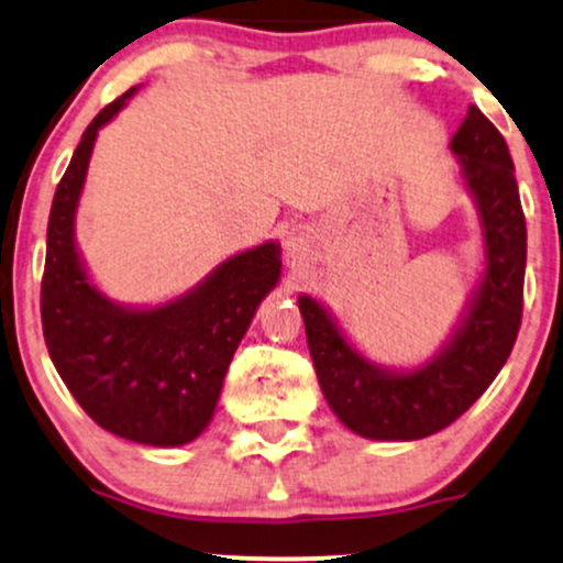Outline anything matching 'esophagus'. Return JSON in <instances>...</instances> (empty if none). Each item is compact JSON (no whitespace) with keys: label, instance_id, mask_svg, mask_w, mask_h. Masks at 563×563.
<instances>
[{"label":"esophagus","instance_id":"obj_1","mask_svg":"<svg viewBox=\"0 0 563 563\" xmlns=\"http://www.w3.org/2000/svg\"><path fill=\"white\" fill-rule=\"evenodd\" d=\"M286 251H288L290 256L301 254V251H303V238L296 235V232H290V235L286 238Z\"/></svg>","mask_w":563,"mask_h":563}]
</instances>
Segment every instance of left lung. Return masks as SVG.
Instances as JSON below:
<instances>
[{"label":"left lung","mask_w":563,"mask_h":563,"mask_svg":"<svg viewBox=\"0 0 563 563\" xmlns=\"http://www.w3.org/2000/svg\"><path fill=\"white\" fill-rule=\"evenodd\" d=\"M482 211L487 273L455 339L423 371L386 373L341 339L325 309H299L320 389L341 423L367 439L407 442L448 429L493 384L516 344L525 309L527 222L506 140L471 106L450 142Z\"/></svg>","instance_id":"obj_1"}]
</instances>
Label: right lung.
Instances as JSON below:
<instances>
[{
  "label": "right lung",
  "instance_id": "add662e5",
  "mask_svg": "<svg viewBox=\"0 0 563 563\" xmlns=\"http://www.w3.org/2000/svg\"><path fill=\"white\" fill-rule=\"evenodd\" d=\"M129 89L81 134L57 185L42 275V328L63 384L89 418L129 442L174 448L192 442L214 416L232 354L256 307L280 277V249L232 256L183 299L158 309H124L89 286L74 245V214L97 129Z\"/></svg>",
  "mask_w": 563,
  "mask_h": 563
}]
</instances>
